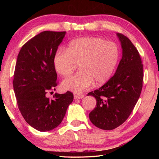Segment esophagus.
I'll use <instances>...</instances> for the list:
<instances>
[{
  "instance_id": "obj_1",
  "label": "esophagus",
  "mask_w": 159,
  "mask_h": 159,
  "mask_svg": "<svg viewBox=\"0 0 159 159\" xmlns=\"http://www.w3.org/2000/svg\"><path fill=\"white\" fill-rule=\"evenodd\" d=\"M84 98V94L83 93H75L74 94V99H80Z\"/></svg>"
}]
</instances>
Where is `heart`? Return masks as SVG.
Masks as SVG:
<instances>
[{
    "mask_svg": "<svg viewBox=\"0 0 159 159\" xmlns=\"http://www.w3.org/2000/svg\"><path fill=\"white\" fill-rule=\"evenodd\" d=\"M120 57L118 45L99 37H83L70 41L67 49H59L53 63L61 76L71 75L79 64V73L62 83L64 89L80 93L108 81L117 66Z\"/></svg>",
    "mask_w": 159,
    "mask_h": 159,
    "instance_id": "1",
    "label": "heart"
}]
</instances>
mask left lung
<instances>
[{
  "label": "left lung",
  "mask_w": 159,
  "mask_h": 159,
  "mask_svg": "<svg viewBox=\"0 0 159 159\" xmlns=\"http://www.w3.org/2000/svg\"><path fill=\"white\" fill-rule=\"evenodd\" d=\"M116 35L122 48L116 71L101 88L88 94L97 100V107L89 114L90 121L106 130L115 129L127 120L140 96L143 83V64L139 52L128 38Z\"/></svg>",
  "instance_id": "left-lung-1"
}]
</instances>
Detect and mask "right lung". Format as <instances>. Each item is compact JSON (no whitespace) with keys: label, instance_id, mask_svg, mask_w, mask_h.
Masks as SVG:
<instances>
[{"label":"right lung","instance_id":"add662e5","mask_svg":"<svg viewBox=\"0 0 159 159\" xmlns=\"http://www.w3.org/2000/svg\"><path fill=\"white\" fill-rule=\"evenodd\" d=\"M65 34L43 31L26 42L17 56L13 79L17 105L26 122L39 131L57 127L74 99L69 91L55 93L51 99L45 96L57 85L53 58Z\"/></svg>","mask_w":159,"mask_h":159}]
</instances>
